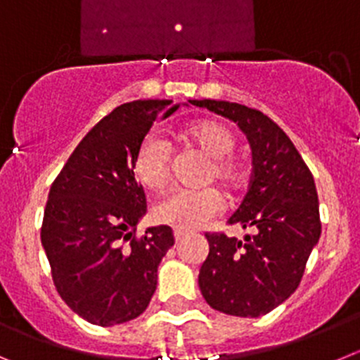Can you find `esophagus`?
Segmentation results:
<instances>
[{
    "instance_id": "esophagus-1",
    "label": "esophagus",
    "mask_w": 360,
    "mask_h": 360,
    "mask_svg": "<svg viewBox=\"0 0 360 360\" xmlns=\"http://www.w3.org/2000/svg\"><path fill=\"white\" fill-rule=\"evenodd\" d=\"M188 235H190V233L183 231V229H176V233H174V236H176V242H183Z\"/></svg>"
}]
</instances>
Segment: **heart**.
<instances>
[{"instance_id":"heart-1","label":"heart","mask_w":360,"mask_h":360,"mask_svg":"<svg viewBox=\"0 0 360 360\" xmlns=\"http://www.w3.org/2000/svg\"><path fill=\"white\" fill-rule=\"evenodd\" d=\"M181 140L200 150L210 158L206 179L222 184L228 190H235L244 179V168L240 161L233 158L235 134L228 125L215 120H199L181 131ZM172 148L160 134L150 132L141 140L134 152L132 170L136 179L150 190H161L170 177ZM222 208V200L215 190H176L165 195L154 206L158 222L172 226L183 231L202 228L210 219Z\"/></svg>"}]
</instances>
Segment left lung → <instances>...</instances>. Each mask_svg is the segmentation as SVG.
I'll list each match as a JSON object with an SVG mask.
<instances>
[{"instance_id": "1", "label": "left lung", "mask_w": 360, "mask_h": 360, "mask_svg": "<svg viewBox=\"0 0 360 360\" xmlns=\"http://www.w3.org/2000/svg\"><path fill=\"white\" fill-rule=\"evenodd\" d=\"M193 105L235 122L252 154V176L229 224L251 229L244 242L206 235L208 258L199 271L202 297L212 309L238 317H260L281 305L300 285L321 235L317 190L290 138L264 112L224 100Z\"/></svg>"}]
</instances>
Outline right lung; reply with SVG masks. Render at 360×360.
Segmentation results:
<instances>
[{"label": "right lung", "instance_id": "obj_1", "mask_svg": "<svg viewBox=\"0 0 360 360\" xmlns=\"http://www.w3.org/2000/svg\"><path fill=\"white\" fill-rule=\"evenodd\" d=\"M177 109L172 100L116 108L84 136L50 188L41 242L57 292L91 325L131 321L156 292L158 267L176 240L170 226L134 238L147 204L132 160L158 116Z\"/></svg>", "mask_w": 360, "mask_h": 360}]
</instances>
